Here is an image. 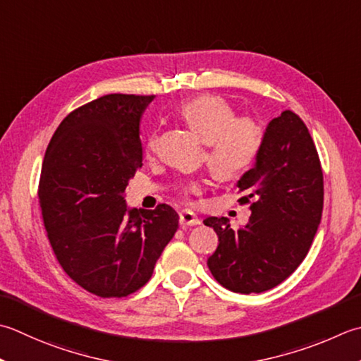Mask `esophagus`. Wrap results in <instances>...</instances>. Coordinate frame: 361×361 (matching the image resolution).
I'll return each mask as SVG.
<instances>
[{
  "mask_svg": "<svg viewBox=\"0 0 361 361\" xmlns=\"http://www.w3.org/2000/svg\"><path fill=\"white\" fill-rule=\"evenodd\" d=\"M180 224L183 227H188V225H199L200 219L195 216L190 209H183L180 213Z\"/></svg>",
  "mask_w": 361,
  "mask_h": 361,
  "instance_id": "esophagus-1",
  "label": "esophagus"
}]
</instances>
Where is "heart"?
Masks as SVG:
<instances>
[{
    "instance_id": "obj_1",
    "label": "heart",
    "mask_w": 361,
    "mask_h": 361,
    "mask_svg": "<svg viewBox=\"0 0 361 361\" xmlns=\"http://www.w3.org/2000/svg\"><path fill=\"white\" fill-rule=\"evenodd\" d=\"M180 116L207 142V162L219 178L243 175L257 159L263 131L250 117H236L235 109L216 95H200L181 104ZM157 147V134H150L147 150Z\"/></svg>"
}]
</instances>
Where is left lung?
I'll use <instances>...</instances> for the list:
<instances>
[{
	"label": "left lung",
	"mask_w": 361,
	"mask_h": 361,
	"mask_svg": "<svg viewBox=\"0 0 361 361\" xmlns=\"http://www.w3.org/2000/svg\"><path fill=\"white\" fill-rule=\"evenodd\" d=\"M238 202L250 203L245 227L207 217L219 236L208 258L213 277L233 293H263L286 280L307 257L324 204V176L308 128L293 111L272 118L255 167L238 181Z\"/></svg>",
	"instance_id": "left-lung-1"
}]
</instances>
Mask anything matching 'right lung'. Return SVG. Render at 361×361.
I'll return each instance as SVG.
<instances>
[{"instance_id": "obj_1", "label": "right lung", "mask_w": 361, "mask_h": 361, "mask_svg": "<svg viewBox=\"0 0 361 361\" xmlns=\"http://www.w3.org/2000/svg\"><path fill=\"white\" fill-rule=\"evenodd\" d=\"M152 95L109 94L62 120L45 152L42 219L62 269L100 298H125L150 280L178 228L166 203L128 208L125 189L142 167L139 123Z\"/></svg>"}]
</instances>
